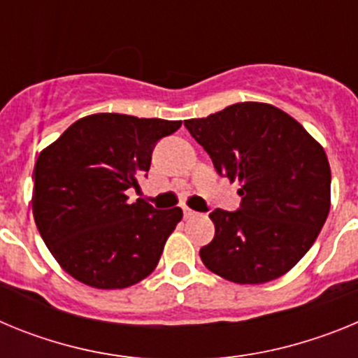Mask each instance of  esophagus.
<instances>
[{
  "label": "esophagus",
  "mask_w": 358,
  "mask_h": 358,
  "mask_svg": "<svg viewBox=\"0 0 358 358\" xmlns=\"http://www.w3.org/2000/svg\"><path fill=\"white\" fill-rule=\"evenodd\" d=\"M182 213H185V218H192V217H197V211L189 210V208H182Z\"/></svg>",
  "instance_id": "esophagus-1"
}]
</instances>
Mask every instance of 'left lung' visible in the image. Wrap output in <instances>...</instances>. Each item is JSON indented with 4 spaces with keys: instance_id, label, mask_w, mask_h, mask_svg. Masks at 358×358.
<instances>
[{
    "instance_id": "left-lung-1",
    "label": "left lung",
    "mask_w": 358,
    "mask_h": 358,
    "mask_svg": "<svg viewBox=\"0 0 358 358\" xmlns=\"http://www.w3.org/2000/svg\"><path fill=\"white\" fill-rule=\"evenodd\" d=\"M185 125L218 176L242 182L238 210L210 213L215 238L199 251L202 264L242 285L289 273L330 211L331 173L321 145L268 103H233Z\"/></svg>"
}]
</instances>
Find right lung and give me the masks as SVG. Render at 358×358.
Segmentation results:
<instances>
[{
	"label": "right lung",
	"instance_id": "1",
	"mask_svg": "<svg viewBox=\"0 0 358 358\" xmlns=\"http://www.w3.org/2000/svg\"><path fill=\"white\" fill-rule=\"evenodd\" d=\"M181 120L100 113L77 120L44 148L34 169L31 211L66 273L94 289H125L156 268L181 208L156 210L140 189L152 152Z\"/></svg>",
	"mask_w": 358,
	"mask_h": 358
}]
</instances>
